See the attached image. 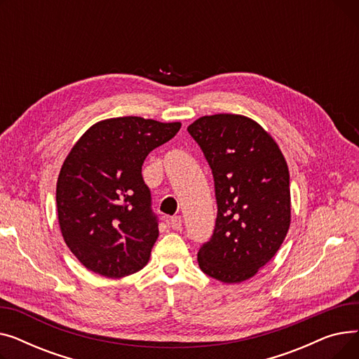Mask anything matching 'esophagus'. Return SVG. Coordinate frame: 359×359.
Masks as SVG:
<instances>
[{
  "label": "esophagus",
  "instance_id": "obj_1",
  "mask_svg": "<svg viewBox=\"0 0 359 359\" xmlns=\"http://www.w3.org/2000/svg\"><path fill=\"white\" fill-rule=\"evenodd\" d=\"M182 222H183V219H182L180 215L172 217V218H170V227H172L173 230H180L182 229Z\"/></svg>",
  "mask_w": 359,
  "mask_h": 359
}]
</instances>
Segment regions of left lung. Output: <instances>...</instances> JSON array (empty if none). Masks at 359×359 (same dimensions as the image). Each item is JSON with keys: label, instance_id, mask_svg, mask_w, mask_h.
<instances>
[{"label": "left lung", "instance_id": "8db88e82", "mask_svg": "<svg viewBox=\"0 0 359 359\" xmlns=\"http://www.w3.org/2000/svg\"><path fill=\"white\" fill-rule=\"evenodd\" d=\"M187 130L212 170L218 205L214 234L198 252L199 268L224 284H240L276 255L290 230L287 161L248 116H202Z\"/></svg>", "mask_w": 359, "mask_h": 359}]
</instances>
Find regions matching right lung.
<instances>
[{
	"instance_id": "1",
	"label": "right lung",
	"mask_w": 359,
	"mask_h": 359,
	"mask_svg": "<svg viewBox=\"0 0 359 359\" xmlns=\"http://www.w3.org/2000/svg\"><path fill=\"white\" fill-rule=\"evenodd\" d=\"M180 122L140 116L100 121L74 144L56 182L64 241L83 265L106 278L141 271L158 237L142 164Z\"/></svg>"
}]
</instances>
